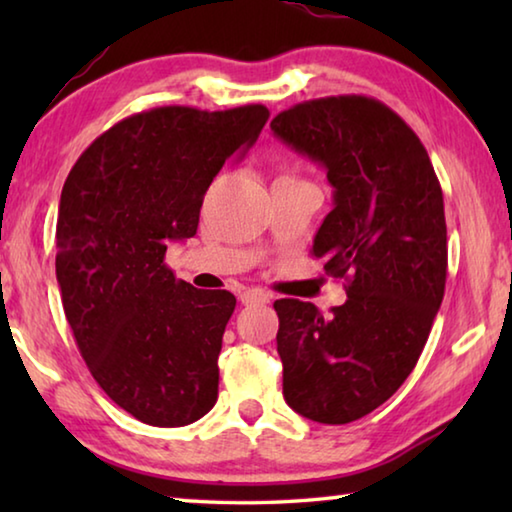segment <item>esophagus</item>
<instances>
[{
    "label": "esophagus",
    "mask_w": 512,
    "mask_h": 512,
    "mask_svg": "<svg viewBox=\"0 0 512 512\" xmlns=\"http://www.w3.org/2000/svg\"><path fill=\"white\" fill-rule=\"evenodd\" d=\"M239 300H241V305H246V307L266 305V302H271V298H268V293L259 291V289H246V291L239 296Z\"/></svg>",
    "instance_id": "obj_1"
}]
</instances>
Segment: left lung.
<instances>
[{
  "mask_svg": "<svg viewBox=\"0 0 512 512\" xmlns=\"http://www.w3.org/2000/svg\"><path fill=\"white\" fill-rule=\"evenodd\" d=\"M271 131L327 171L334 207L311 255L348 280V300L329 316L275 300L282 393L309 420L348 424L404 384L429 339L447 280L443 189L418 135L381 101H305Z\"/></svg>",
  "mask_w": 512,
  "mask_h": 512,
  "instance_id": "obj_1",
  "label": "left lung"
}]
</instances>
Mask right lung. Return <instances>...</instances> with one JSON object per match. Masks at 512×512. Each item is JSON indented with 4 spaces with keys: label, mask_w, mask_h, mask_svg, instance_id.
Instances as JSON below:
<instances>
[{
    "label": "right lung",
    "mask_w": 512,
    "mask_h": 512,
    "mask_svg": "<svg viewBox=\"0 0 512 512\" xmlns=\"http://www.w3.org/2000/svg\"><path fill=\"white\" fill-rule=\"evenodd\" d=\"M264 106H164L99 135L69 171L56 221L67 323L112 402L151 427H185L219 397V352L237 298L198 291L164 264L196 235L207 187L253 146Z\"/></svg>",
    "instance_id": "1"
}]
</instances>
